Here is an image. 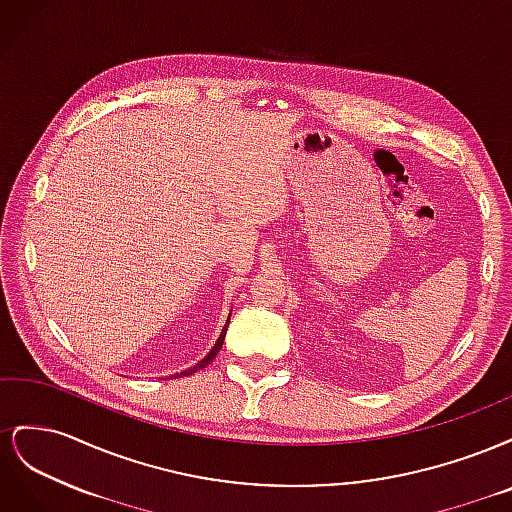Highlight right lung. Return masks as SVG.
Listing matches in <instances>:
<instances>
[{"label": "right lung", "instance_id": "obj_1", "mask_svg": "<svg viewBox=\"0 0 512 512\" xmlns=\"http://www.w3.org/2000/svg\"><path fill=\"white\" fill-rule=\"evenodd\" d=\"M228 322H230V318H228ZM222 331H224V333L218 337V342H215V346L211 348V352L205 356V359H203V361H198L194 367H190V369L181 371V376H190V374H194L196 369H203L205 365H209V363L215 359V356H218V352H220V348H222V344H224V337H226V327H224ZM177 376H179V374H177Z\"/></svg>", "mask_w": 512, "mask_h": 512}]
</instances>
